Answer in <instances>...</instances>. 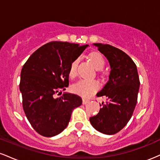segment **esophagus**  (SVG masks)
I'll use <instances>...</instances> for the list:
<instances>
[{"instance_id": "esophagus-1", "label": "esophagus", "mask_w": 160, "mask_h": 160, "mask_svg": "<svg viewBox=\"0 0 160 160\" xmlns=\"http://www.w3.org/2000/svg\"><path fill=\"white\" fill-rule=\"evenodd\" d=\"M89 102V99H86V98H82V104H87L88 102Z\"/></svg>"}]
</instances>
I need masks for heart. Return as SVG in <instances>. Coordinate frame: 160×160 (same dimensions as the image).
Wrapping results in <instances>:
<instances>
[{"mask_svg":"<svg viewBox=\"0 0 160 160\" xmlns=\"http://www.w3.org/2000/svg\"><path fill=\"white\" fill-rule=\"evenodd\" d=\"M92 63L96 69L100 70L104 68L105 65L103 56L98 52H92L89 56ZM79 63V59L76 58L72 62L69 68L68 75L70 78L73 79L78 74V65ZM99 82L95 80H86L82 79L79 80L78 82L74 83L72 86V91L74 93L78 94L83 98H89L92 95L99 89Z\"/></svg>","mask_w":160,"mask_h":160,"instance_id":"obj_1","label":"heart"}]
</instances>
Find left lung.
I'll return each instance as SVG.
<instances>
[{
  "mask_svg": "<svg viewBox=\"0 0 160 160\" xmlns=\"http://www.w3.org/2000/svg\"><path fill=\"white\" fill-rule=\"evenodd\" d=\"M108 58L111 66L108 80L98 97L107 98L98 113L89 118L97 131L113 135L123 128L131 119L137 103L140 81L136 65L126 53L109 44H93Z\"/></svg>",
  "mask_w": 160,
  "mask_h": 160,
  "instance_id": "8db88e82",
  "label": "left lung"
}]
</instances>
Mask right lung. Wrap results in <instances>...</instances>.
Wrapping results in <instances>:
<instances>
[{"instance_id": "1", "label": "right lung", "mask_w": 160, "mask_h": 160, "mask_svg": "<svg viewBox=\"0 0 160 160\" xmlns=\"http://www.w3.org/2000/svg\"><path fill=\"white\" fill-rule=\"evenodd\" d=\"M89 45L52 41L38 49L21 71L19 89L28 120L44 137H52L67 127L74 108L82 104L78 95H54L69 85V68Z\"/></svg>"}]
</instances>
